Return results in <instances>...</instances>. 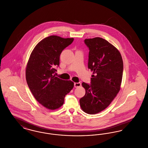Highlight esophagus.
I'll use <instances>...</instances> for the list:
<instances>
[{"instance_id":"1","label":"esophagus","mask_w":148,"mask_h":148,"mask_svg":"<svg viewBox=\"0 0 148 148\" xmlns=\"http://www.w3.org/2000/svg\"><path fill=\"white\" fill-rule=\"evenodd\" d=\"M81 86L80 83H74V87L75 88H78Z\"/></svg>"}]
</instances>
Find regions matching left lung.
<instances>
[{"label": "left lung", "mask_w": 148, "mask_h": 148, "mask_svg": "<svg viewBox=\"0 0 148 148\" xmlns=\"http://www.w3.org/2000/svg\"><path fill=\"white\" fill-rule=\"evenodd\" d=\"M89 49L88 68L92 71L91 84L84 82V96L80 99L83 111L95 114L110 105L120 89L123 62L116 48L105 39L96 37L86 39Z\"/></svg>", "instance_id": "1"}]
</instances>
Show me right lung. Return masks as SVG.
Here are the masks:
<instances>
[{
	"label": "right lung",
	"mask_w": 148,
	"mask_h": 148,
	"mask_svg": "<svg viewBox=\"0 0 148 148\" xmlns=\"http://www.w3.org/2000/svg\"><path fill=\"white\" fill-rule=\"evenodd\" d=\"M73 40L57 35L43 39L33 50L27 64L25 77L30 91L40 104L50 110L63 106L65 96L74 87L72 81L62 80L54 74L61 53Z\"/></svg>",
	"instance_id": "add662e5"
}]
</instances>
